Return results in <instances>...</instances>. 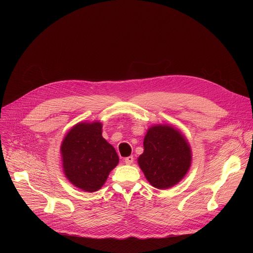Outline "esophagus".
<instances>
[{"instance_id": "34e87169", "label": "esophagus", "mask_w": 253, "mask_h": 253, "mask_svg": "<svg viewBox=\"0 0 253 253\" xmlns=\"http://www.w3.org/2000/svg\"><path fill=\"white\" fill-rule=\"evenodd\" d=\"M124 161H125V163H126V164H128V165H129V164H132V163H133L134 158H133V156H128V157H126V158H125V160H124Z\"/></svg>"}]
</instances>
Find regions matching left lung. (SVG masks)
<instances>
[{"mask_svg":"<svg viewBox=\"0 0 253 253\" xmlns=\"http://www.w3.org/2000/svg\"><path fill=\"white\" fill-rule=\"evenodd\" d=\"M144 152L138 164L148 182L167 189L183 179L191 165V149L179 130L168 125H154L144 137Z\"/></svg>","mask_w":253,"mask_h":253,"instance_id":"1","label":"left lung"}]
</instances>
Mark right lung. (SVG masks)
Listing matches in <instances>:
<instances>
[{"instance_id": "1", "label": "right lung", "mask_w": 253, "mask_h": 253, "mask_svg": "<svg viewBox=\"0 0 253 253\" xmlns=\"http://www.w3.org/2000/svg\"><path fill=\"white\" fill-rule=\"evenodd\" d=\"M61 154L66 177L86 192L99 190L119 162L114 147L102 137L98 121L72 127L62 142Z\"/></svg>"}]
</instances>
